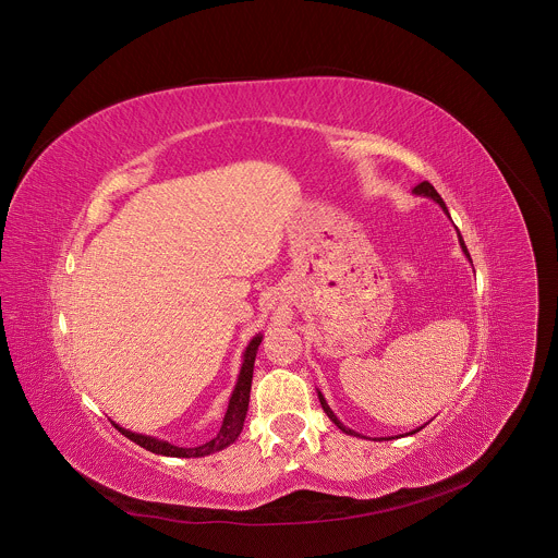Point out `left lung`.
Segmentation results:
<instances>
[{
	"label": "left lung",
	"instance_id": "1",
	"mask_svg": "<svg viewBox=\"0 0 558 558\" xmlns=\"http://www.w3.org/2000/svg\"><path fill=\"white\" fill-rule=\"evenodd\" d=\"M412 193H414V195H418V197H429V199H434V202H436V204L442 208V213H445V215H449V210H447V206H445L442 197L436 193V189H434V185H432L429 181H423V183H418ZM458 241H460V247H462L464 256L471 260V256H469V250H466V245H464V241H462L460 232H458ZM317 399H319V403H322V410L326 412V416H328V418H330V421H332V423H335V425H337V427H339L343 434H348V436H359L356 432L348 429V427H345V425H343V423H341V421L335 416V412L328 408V403H326V399H324V395H322L319 390H317ZM421 429H423V427H416V429H412L410 434H416V432H421Z\"/></svg>",
	"mask_w": 558,
	"mask_h": 558
}]
</instances>
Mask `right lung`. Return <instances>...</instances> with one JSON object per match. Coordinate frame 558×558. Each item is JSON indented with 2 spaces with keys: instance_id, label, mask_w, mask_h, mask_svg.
Returning <instances> with one entry per match:
<instances>
[{
  "instance_id": "obj_1",
  "label": "right lung",
  "mask_w": 558,
  "mask_h": 558,
  "mask_svg": "<svg viewBox=\"0 0 558 558\" xmlns=\"http://www.w3.org/2000/svg\"><path fill=\"white\" fill-rule=\"evenodd\" d=\"M263 341V335H254L243 352V363H241V373H239V379H236V386H234V392L230 397V403H228V412L223 416V423H221V429L219 434L208 440L206 445L202 447H177V445H170L168 440H161V438H155V436H144V434H135L131 429H124L120 427L118 423H113V427L126 436L129 440H133L135 445L144 447L146 451L150 453H157V456H168V458H204V456H210V453H217L226 447H230L243 432V425H245V416H247V408H250V390H252V377H254V361H256V352H258V345Z\"/></svg>"
}]
</instances>
